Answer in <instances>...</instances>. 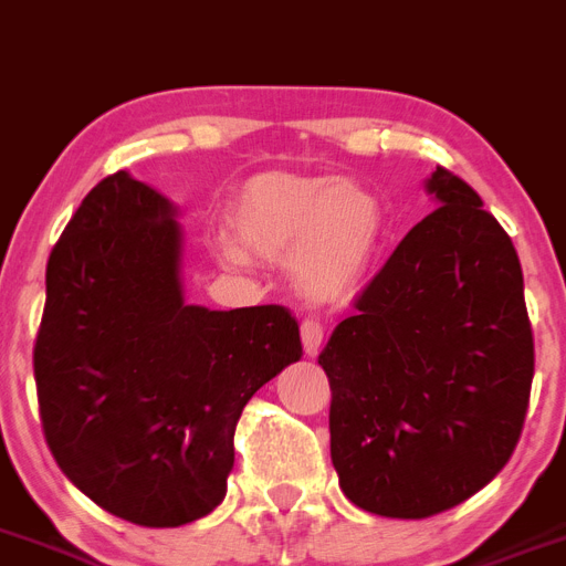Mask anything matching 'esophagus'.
Instances as JSON below:
<instances>
[{"label": "esophagus", "instance_id": "obj_1", "mask_svg": "<svg viewBox=\"0 0 566 566\" xmlns=\"http://www.w3.org/2000/svg\"><path fill=\"white\" fill-rule=\"evenodd\" d=\"M322 338H324V327L316 322V318H304L302 322V344L304 353L307 356H316L322 350Z\"/></svg>", "mask_w": 566, "mask_h": 566}]
</instances>
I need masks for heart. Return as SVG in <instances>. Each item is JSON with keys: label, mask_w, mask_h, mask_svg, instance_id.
<instances>
[{"label": "heart", "mask_w": 566, "mask_h": 566, "mask_svg": "<svg viewBox=\"0 0 566 566\" xmlns=\"http://www.w3.org/2000/svg\"><path fill=\"white\" fill-rule=\"evenodd\" d=\"M381 228L378 201L350 181L268 170L235 190L222 253L233 264H242L244 253L268 262L290 255L307 296L344 302L365 282Z\"/></svg>", "instance_id": "heart-1"}]
</instances>
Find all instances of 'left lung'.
I'll list each match as a JSON object with an SVG mask.
<instances>
[{"mask_svg": "<svg viewBox=\"0 0 566 566\" xmlns=\"http://www.w3.org/2000/svg\"><path fill=\"white\" fill-rule=\"evenodd\" d=\"M439 208L392 250L318 356L344 495L430 518L501 473L527 416L535 350L513 239L447 167Z\"/></svg>", "mask_w": 566, "mask_h": 566, "instance_id": "1", "label": "left lung"}]
</instances>
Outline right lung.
<instances>
[{
    "instance_id": "obj_1",
    "label": "right lung",
    "mask_w": 566,
    "mask_h": 566,
    "mask_svg": "<svg viewBox=\"0 0 566 566\" xmlns=\"http://www.w3.org/2000/svg\"><path fill=\"white\" fill-rule=\"evenodd\" d=\"M174 213L125 170L105 176L53 244L33 344L59 470L142 527H181L219 507L244 405L302 358L282 304H185Z\"/></svg>"
}]
</instances>
